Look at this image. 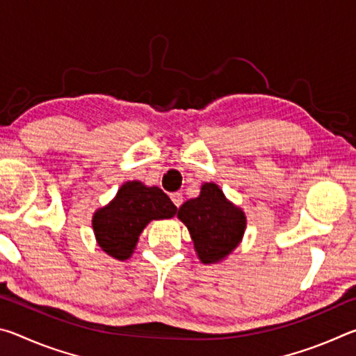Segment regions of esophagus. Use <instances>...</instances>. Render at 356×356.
<instances>
[{
    "mask_svg": "<svg viewBox=\"0 0 356 356\" xmlns=\"http://www.w3.org/2000/svg\"><path fill=\"white\" fill-rule=\"evenodd\" d=\"M171 201L174 202V206H176V207L182 206V202H184L182 193H172V195H171Z\"/></svg>",
    "mask_w": 356,
    "mask_h": 356,
    "instance_id": "34e87169",
    "label": "esophagus"
}]
</instances>
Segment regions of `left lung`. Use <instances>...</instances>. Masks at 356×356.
I'll use <instances>...</instances> for the list:
<instances>
[{
    "instance_id": "8db88e82",
    "label": "left lung",
    "mask_w": 356,
    "mask_h": 356,
    "mask_svg": "<svg viewBox=\"0 0 356 356\" xmlns=\"http://www.w3.org/2000/svg\"><path fill=\"white\" fill-rule=\"evenodd\" d=\"M177 218L188 227L197 257L216 264L237 248L246 227L243 210L226 200L216 184H204L201 195L180 206Z\"/></svg>"
}]
</instances>
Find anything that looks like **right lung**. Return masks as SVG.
I'll list each match as a JSON object with an SVG mask.
<instances>
[{
  "instance_id": "1",
  "label": "right lung",
  "mask_w": 356,
  "mask_h": 356,
  "mask_svg": "<svg viewBox=\"0 0 356 356\" xmlns=\"http://www.w3.org/2000/svg\"><path fill=\"white\" fill-rule=\"evenodd\" d=\"M176 213L177 207L159 186H146L131 180L120 186L108 206L94 213L95 240L106 254L125 261L150 221L172 218Z\"/></svg>"
}]
</instances>
